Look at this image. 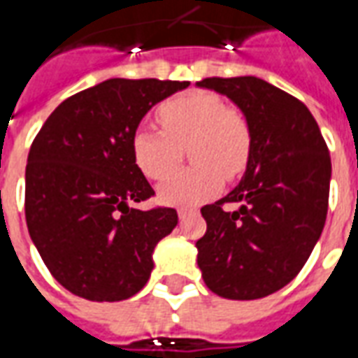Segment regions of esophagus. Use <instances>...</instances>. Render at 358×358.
Segmentation results:
<instances>
[{
    "mask_svg": "<svg viewBox=\"0 0 358 358\" xmlns=\"http://www.w3.org/2000/svg\"><path fill=\"white\" fill-rule=\"evenodd\" d=\"M196 214V212H192V210H185V208H181L179 212H177V215H179V220H185V217H189V215Z\"/></svg>",
    "mask_w": 358,
    "mask_h": 358,
    "instance_id": "1",
    "label": "esophagus"
}]
</instances>
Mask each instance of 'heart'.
<instances>
[{"mask_svg": "<svg viewBox=\"0 0 358 358\" xmlns=\"http://www.w3.org/2000/svg\"><path fill=\"white\" fill-rule=\"evenodd\" d=\"M164 131L141 125L133 133L131 150L136 167L152 181L169 175L179 162V148L189 146L194 166L167 177L158 196L169 206H196L222 189V173L233 179L247 167L252 133L239 110L225 108L210 92L181 94L156 111Z\"/></svg>", "mask_w": 358, "mask_h": 358, "instance_id": "1", "label": "heart"}]
</instances>
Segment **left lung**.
<instances>
[{
	"mask_svg": "<svg viewBox=\"0 0 358 358\" xmlns=\"http://www.w3.org/2000/svg\"><path fill=\"white\" fill-rule=\"evenodd\" d=\"M196 86L227 96L252 133L239 185L200 210L208 227L196 241V262L215 295L262 299L303 270L320 239L331 179L328 146L305 103L262 78L212 77ZM225 201L240 208L225 213Z\"/></svg>",
	"mask_w": 358,
	"mask_h": 358,
	"instance_id": "left-lung-1",
	"label": "left lung"
}]
</instances>
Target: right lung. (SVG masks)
Instances as JSON below:
<instances>
[{
    "mask_svg": "<svg viewBox=\"0 0 358 358\" xmlns=\"http://www.w3.org/2000/svg\"><path fill=\"white\" fill-rule=\"evenodd\" d=\"M189 80L110 78L62 102L30 146L24 214L30 239L73 295L115 303L136 295L154 248L177 225L173 208L136 210L154 189L131 138L143 117Z\"/></svg>",
    "mask_w": 358,
    "mask_h": 358,
    "instance_id": "right-lung-1",
    "label": "right lung"
}]
</instances>
